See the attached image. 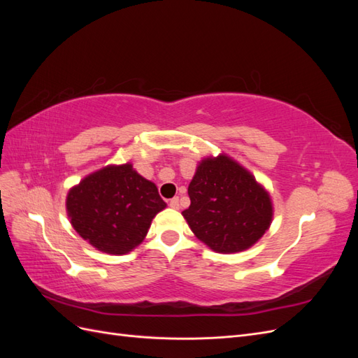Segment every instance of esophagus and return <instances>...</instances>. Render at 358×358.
<instances>
[{
  "mask_svg": "<svg viewBox=\"0 0 358 358\" xmlns=\"http://www.w3.org/2000/svg\"><path fill=\"white\" fill-rule=\"evenodd\" d=\"M169 204H170L171 209H179V206H180V204H179V197H173Z\"/></svg>",
  "mask_w": 358,
  "mask_h": 358,
  "instance_id": "esophagus-1",
  "label": "esophagus"
}]
</instances>
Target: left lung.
I'll return each instance as SVG.
<instances>
[{"label": "left lung", "mask_w": 358, "mask_h": 358, "mask_svg": "<svg viewBox=\"0 0 358 358\" xmlns=\"http://www.w3.org/2000/svg\"><path fill=\"white\" fill-rule=\"evenodd\" d=\"M182 212L189 229L216 252L245 251L272 222V201L254 176L231 158L220 155L200 162Z\"/></svg>", "instance_id": "left-lung-1"}]
</instances>
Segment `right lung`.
<instances>
[{"label":"right lung","instance_id":"right-lung-1","mask_svg":"<svg viewBox=\"0 0 358 358\" xmlns=\"http://www.w3.org/2000/svg\"><path fill=\"white\" fill-rule=\"evenodd\" d=\"M164 208L155 183L140 176L131 164L95 171L67 196L74 230L96 249L115 255L142 243L154 216Z\"/></svg>","mask_w":358,"mask_h":358}]
</instances>
